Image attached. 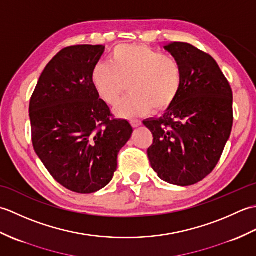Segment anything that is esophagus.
Returning a JSON list of instances; mask_svg holds the SVG:
<instances>
[{
  "instance_id": "esophagus-1",
  "label": "esophagus",
  "mask_w": 256,
  "mask_h": 256,
  "mask_svg": "<svg viewBox=\"0 0 256 256\" xmlns=\"http://www.w3.org/2000/svg\"><path fill=\"white\" fill-rule=\"evenodd\" d=\"M130 122H131V125H132L133 128H138L140 125L142 124V122H140V120H136V118H133V120H131V121H130Z\"/></svg>"
}]
</instances>
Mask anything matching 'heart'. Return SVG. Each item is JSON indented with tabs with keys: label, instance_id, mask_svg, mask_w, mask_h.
<instances>
[{
	"label": "heart",
	"instance_id": "b5f03b06",
	"mask_svg": "<svg viewBox=\"0 0 256 256\" xmlns=\"http://www.w3.org/2000/svg\"><path fill=\"white\" fill-rule=\"evenodd\" d=\"M182 81L178 59L144 45L116 47L108 62L96 64L91 72L98 96L111 106L120 102L128 84L132 94L116 108L120 116L167 110L180 94Z\"/></svg>",
	"mask_w": 256,
	"mask_h": 256
}]
</instances>
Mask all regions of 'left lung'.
Masks as SVG:
<instances>
[{
  "instance_id": "8db88e82",
  "label": "left lung",
  "mask_w": 256,
  "mask_h": 256,
  "mask_svg": "<svg viewBox=\"0 0 256 256\" xmlns=\"http://www.w3.org/2000/svg\"><path fill=\"white\" fill-rule=\"evenodd\" d=\"M164 48L180 62L184 81L164 116L143 122L154 138L148 155L162 180L190 186L214 170L230 138L232 89L209 54L180 42Z\"/></svg>"
}]
</instances>
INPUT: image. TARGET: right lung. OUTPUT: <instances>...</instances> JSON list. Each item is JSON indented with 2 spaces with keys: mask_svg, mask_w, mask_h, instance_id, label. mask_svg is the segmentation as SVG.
<instances>
[{
  "mask_svg": "<svg viewBox=\"0 0 256 256\" xmlns=\"http://www.w3.org/2000/svg\"><path fill=\"white\" fill-rule=\"evenodd\" d=\"M106 46L64 48L48 62L30 102L32 142L57 182L92 194L112 180L133 128L116 118L91 82Z\"/></svg>",
  "mask_w": 256,
  "mask_h": 256,
  "instance_id": "1",
  "label": "right lung"
}]
</instances>
